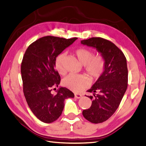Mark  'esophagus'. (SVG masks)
<instances>
[{
	"label": "esophagus",
	"mask_w": 146,
	"mask_h": 146,
	"mask_svg": "<svg viewBox=\"0 0 146 146\" xmlns=\"http://www.w3.org/2000/svg\"><path fill=\"white\" fill-rule=\"evenodd\" d=\"M75 98H77V99H79V98H80L82 97V95L80 94H78V93H75Z\"/></svg>",
	"instance_id": "34e87169"
}]
</instances>
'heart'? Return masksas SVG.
<instances>
[{
  "instance_id": "heart-1",
  "label": "heart",
  "mask_w": 146,
  "mask_h": 146,
  "mask_svg": "<svg viewBox=\"0 0 146 146\" xmlns=\"http://www.w3.org/2000/svg\"><path fill=\"white\" fill-rule=\"evenodd\" d=\"M78 60L84 65L85 71L87 73L93 81L98 80L101 77L106 68V61L101 54L94 55L92 50L79 48L75 51ZM65 54L62 53L56 57L54 62L55 68L61 75L66 73L64 68ZM87 75L70 74L62 80V84L66 87L75 92H80L90 85L91 79Z\"/></svg>"
}]
</instances>
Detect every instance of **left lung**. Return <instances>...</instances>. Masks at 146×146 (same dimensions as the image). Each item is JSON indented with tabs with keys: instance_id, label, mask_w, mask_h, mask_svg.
Segmentation results:
<instances>
[{
	"instance_id": "left-lung-1",
	"label": "left lung",
	"mask_w": 146,
	"mask_h": 146,
	"mask_svg": "<svg viewBox=\"0 0 146 146\" xmlns=\"http://www.w3.org/2000/svg\"><path fill=\"white\" fill-rule=\"evenodd\" d=\"M81 43L96 48L106 61L104 73L87 90L93 94L88 96L92 100L91 107L82 112L88 121L93 123H102L116 111L127 89V59L122 51L107 39L92 37Z\"/></svg>"
}]
</instances>
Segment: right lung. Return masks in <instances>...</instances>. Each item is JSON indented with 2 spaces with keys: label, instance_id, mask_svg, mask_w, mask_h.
Returning <instances> with one entry per match:
<instances>
[{
  "label": "right lung",
  "instance_id": "add662e5",
  "mask_svg": "<svg viewBox=\"0 0 146 146\" xmlns=\"http://www.w3.org/2000/svg\"><path fill=\"white\" fill-rule=\"evenodd\" d=\"M77 39L45 36L32 43L23 56L21 66L23 93L31 111L40 121L50 123L60 117L64 100L74 98V93L65 87L52 93L58 86L61 77L54 69L56 57Z\"/></svg>",
  "mask_w": 146,
  "mask_h": 146
}]
</instances>
